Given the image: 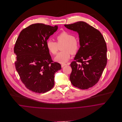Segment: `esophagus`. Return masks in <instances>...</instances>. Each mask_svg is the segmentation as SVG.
Returning <instances> with one entry per match:
<instances>
[{
    "mask_svg": "<svg viewBox=\"0 0 122 122\" xmlns=\"http://www.w3.org/2000/svg\"><path fill=\"white\" fill-rule=\"evenodd\" d=\"M65 65H67V64H65V63H62V64H61V66L62 68H63V67L64 66H65Z\"/></svg>",
    "mask_w": 122,
    "mask_h": 122,
    "instance_id": "esophagus-1",
    "label": "esophagus"
}]
</instances>
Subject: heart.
Wrapping results in <instances>:
<instances>
[{"mask_svg": "<svg viewBox=\"0 0 122 122\" xmlns=\"http://www.w3.org/2000/svg\"><path fill=\"white\" fill-rule=\"evenodd\" d=\"M57 42L52 39H48L46 42V47L53 55H55L58 51V46L63 44L61 50L55 57V61L60 63L68 61L70 58V53L76 54L79 50V43L75 38V36L66 31H62L57 36Z\"/></svg>", "mask_w": 122, "mask_h": 122, "instance_id": "1", "label": "heart"}]
</instances>
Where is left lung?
<instances>
[{"instance_id":"1","label":"left lung","mask_w":122,"mask_h":122,"mask_svg":"<svg viewBox=\"0 0 122 122\" xmlns=\"http://www.w3.org/2000/svg\"><path fill=\"white\" fill-rule=\"evenodd\" d=\"M79 35L80 47L70 64L71 84L81 89L92 87L99 81L107 63L104 38L98 30L84 21L64 25Z\"/></svg>"}]
</instances>
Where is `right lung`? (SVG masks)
I'll return each instance as SVG.
<instances>
[{"label": "right lung", "mask_w": 122, "mask_h": 122, "mask_svg": "<svg viewBox=\"0 0 122 122\" xmlns=\"http://www.w3.org/2000/svg\"><path fill=\"white\" fill-rule=\"evenodd\" d=\"M58 26L35 23L22 30L16 41V70L25 87L36 93H45L54 85V74L61 69L53 62L46 42Z\"/></svg>", "instance_id": "1"}]
</instances>
